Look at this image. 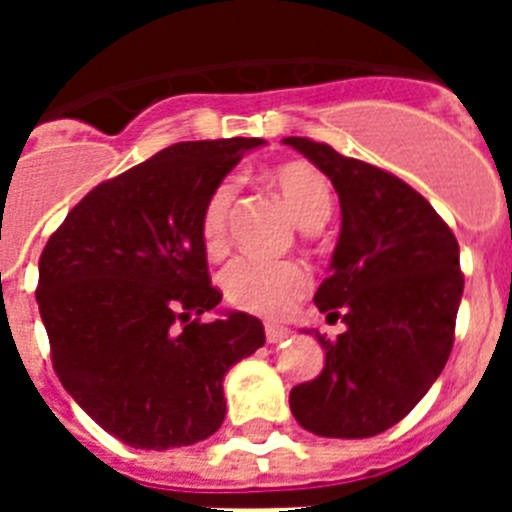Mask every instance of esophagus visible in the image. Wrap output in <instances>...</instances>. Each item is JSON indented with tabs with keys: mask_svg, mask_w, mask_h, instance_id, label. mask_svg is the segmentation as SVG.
Segmentation results:
<instances>
[{
	"mask_svg": "<svg viewBox=\"0 0 512 512\" xmlns=\"http://www.w3.org/2000/svg\"><path fill=\"white\" fill-rule=\"evenodd\" d=\"M289 336H292V333H289L284 325H274V323L266 325V341L269 343H282V341H287Z\"/></svg>",
	"mask_w": 512,
	"mask_h": 512,
	"instance_id": "34e87169",
	"label": "esophagus"
}]
</instances>
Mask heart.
I'll list each match as a JSON object with an SVG mask.
<instances>
[{"label":"heart","mask_w":512,"mask_h":512,"mask_svg":"<svg viewBox=\"0 0 512 512\" xmlns=\"http://www.w3.org/2000/svg\"><path fill=\"white\" fill-rule=\"evenodd\" d=\"M269 182L302 228L315 230L325 225L333 210V192L328 179L315 166L300 161L284 164L271 171ZM235 192H238L235 179H223L212 187L202 207L200 233L212 256L223 253L228 246V223ZM220 287L225 300L238 310L264 318H282L305 297L310 289V277L295 261L235 259L220 274Z\"/></svg>","instance_id":"1"}]
</instances>
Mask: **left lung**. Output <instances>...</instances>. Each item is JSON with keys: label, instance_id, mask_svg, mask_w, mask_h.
<instances>
[{"label": "left lung", "instance_id": "left-lung-1", "mask_svg": "<svg viewBox=\"0 0 512 512\" xmlns=\"http://www.w3.org/2000/svg\"><path fill=\"white\" fill-rule=\"evenodd\" d=\"M284 143L338 192L341 235L312 300L346 323L336 341L315 330L325 366L289 392V408L315 436H377L423 400L449 361L464 292L459 243L397 176L310 138Z\"/></svg>", "mask_w": 512, "mask_h": 512}]
</instances>
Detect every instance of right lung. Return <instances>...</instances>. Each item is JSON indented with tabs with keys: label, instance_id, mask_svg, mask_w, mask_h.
Returning <instances> with one entry per match:
<instances>
[{
	"label": "right lung",
	"instance_id": "right-lung-1",
	"mask_svg": "<svg viewBox=\"0 0 512 512\" xmlns=\"http://www.w3.org/2000/svg\"><path fill=\"white\" fill-rule=\"evenodd\" d=\"M261 138L189 140L102 182L48 238L38 307L58 379L133 449H176L223 425V379L264 346V325L220 305L200 217Z\"/></svg>",
	"mask_w": 512,
	"mask_h": 512
}]
</instances>
